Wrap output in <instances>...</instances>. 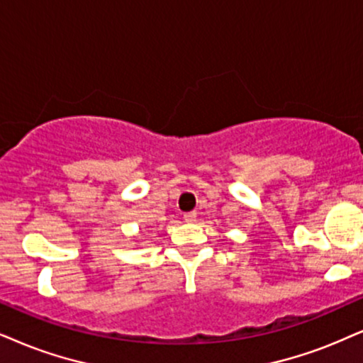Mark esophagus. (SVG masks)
Instances as JSON below:
<instances>
[{"mask_svg": "<svg viewBox=\"0 0 363 363\" xmlns=\"http://www.w3.org/2000/svg\"><path fill=\"white\" fill-rule=\"evenodd\" d=\"M196 218H197V214L194 213V211H192V213H186L184 214V221L186 223H194Z\"/></svg>", "mask_w": 363, "mask_h": 363, "instance_id": "1", "label": "esophagus"}]
</instances>
